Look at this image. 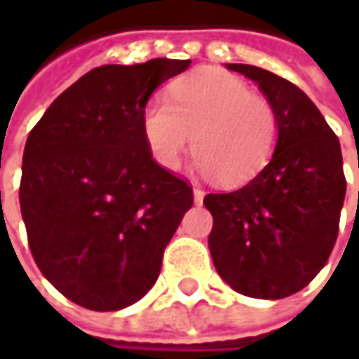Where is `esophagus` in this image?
Here are the masks:
<instances>
[{
    "label": "esophagus",
    "mask_w": 359,
    "mask_h": 359,
    "mask_svg": "<svg viewBox=\"0 0 359 359\" xmlns=\"http://www.w3.org/2000/svg\"><path fill=\"white\" fill-rule=\"evenodd\" d=\"M203 196H205V191H203L200 186H194V201H196V203H201V201H203Z\"/></svg>",
    "instance_id": "obj_1"
}]
</instances>
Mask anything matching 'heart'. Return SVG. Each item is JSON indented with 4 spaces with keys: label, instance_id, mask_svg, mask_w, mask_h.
Here are the masks:
<instances>
[{
    "label": "heart",
    "instance_id": "1",
    "mask_svg": "<svg viewBox=\"0 0 359 359\" xmlns=\"http://www.w3.org/2000/svg\"><path fill=\"white\" fill-rule=\"evenodd\" d=\"M142 133L151 158L175 170L191 140L198 170L238 186L262 172L278 142V118L268 100L238 76L201 67L175 79L170 97L144 107Z\"/></svg>",
    "mask_w": 359,
    "mask_h": 359
}]
</instances>
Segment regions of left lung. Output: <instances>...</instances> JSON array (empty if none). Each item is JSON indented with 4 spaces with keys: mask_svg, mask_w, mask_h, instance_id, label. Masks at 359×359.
<instances>
[{
    "mask_svg": "<svg viewBox=\"0 0 359 359\" xmlns=\"http://www.w3.org/2000/svg\"><path fill=\"white\" fill-rule=\"evenodd\" d=\"M257 83L278 118V142L266 168L229 194H208L210 254L231 290L282 299L324 268L338 238L346 198L341 147L310 97L268 69L226 63Z\"/></svg>",
    "mask_w": 359,
    "mask_h": 359,
    "instance_id": "8db88e82",
    "label": "left lung"
}]
</instances>
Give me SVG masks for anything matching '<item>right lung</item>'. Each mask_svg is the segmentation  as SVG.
Listing matches in <instances>:
<instances>
[{
  "label": "right lung",
  "mask_w": 359,
  "mask_h": 359,
  "mask_svg": "<svg viewBox=\"0 0 359 359\" xmlns=\"http://www.w3.org/2000/svg\"><path fill=\"white\" fill-rule=\"evenodd\" d=\"M189 63L95 67L55 97L25 142L20 205L29 250L77 306L116 311L142 299L194 205L191 187L151 159L142 133L149 95Z\"/></svg>",
  "instance_id": "obj_1"
}]
</instances>
